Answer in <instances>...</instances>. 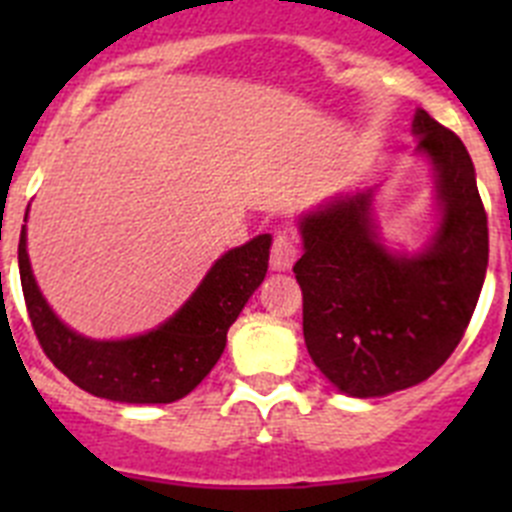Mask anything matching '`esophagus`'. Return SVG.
Segmentation results:
<instances>
[{
  "instance_id": "esophagus-1",
  "label": "esophagus",
  "mask_w": 512,
  "mask_h": 512,
  "mask_svg": "<svg viewBox=\"0 0 512 512\" xmlns=\"http://www.w3.org/2000/svg\"><path fill=\"white\" fill-rule=\"evenodd\" d=\"M297 261V243L295 235L289 230H277L274 233V243H271V269L287 271Z\"/></svg>"
}]
</instances>
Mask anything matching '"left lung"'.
Listing matches in <instances>:
<instances>
[{
    "instance_id": "left-lung-1",
    "label": "left lung",
    "mask_w": 512,
    "mask_h": 512,
    "mask_svg": "<svg viewBox=\"0 0 512 512\" xmlns=\"http://www.w3.org/2000/svg\"><path fill=\"white\" fill-rule=\"evenodd\" d=\"M415 153L436 182V230L418 253L384 243L377 189L333 197L297 220L302 333L310 359L348 397H384L454 354L485 284L487 215L467 148L425 110Z\"/></svg>"
}]
</instances>
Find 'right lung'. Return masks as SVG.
Masks as SVG:
<instances>
[{
	"instance_id": "add662e5",
	"label": "right lung",
	"mask_w": 512,
	"mask_h": 512,
	"mask_svg": "<svg viewBox=\"0 0 512 512\" xmlns=\"http://www.w3.org/2000/svg\"><path fill=\"white\" fill-rule=\"evenodd\" d=\"M269 248V233L230 248L210 266L200 287L169 320L148 333L117 341L81 336L45 302L27 256L25 225L20 233L17 261L35 336L45 356L76 387L112 402L166 405L187 397L223 356L228 328L264 282Z\"/></svg>"
}]
</instances>
